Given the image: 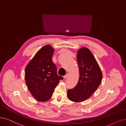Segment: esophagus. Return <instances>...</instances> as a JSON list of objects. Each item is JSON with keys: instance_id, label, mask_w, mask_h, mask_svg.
<instances>
[{"instance_id": "34e87169", "label": "esophagus", "mask_w": 126, "mask_h": 126, "mask_svg": "<svg viewBox=\"0 0 126 126\" xmlns=\"http://www.w3.org/2000/svg\"><path fill=\"white\" fill-rule=\"evenodd\" d=\"M68 76H69V74L67 73V74H66V75H65V76L63 77V78H64V79H66V78H67Z\"/></svg>"}]
</instances>
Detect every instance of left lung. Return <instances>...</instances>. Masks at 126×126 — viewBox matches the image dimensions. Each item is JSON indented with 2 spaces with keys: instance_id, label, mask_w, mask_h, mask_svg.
I'll return each instance as SVG.
<instances>
[{
  "instance_id": "8db88e82",
  "label": "left lung",
  "mask_w": 126,
  "mask_h": 126,
  "mask_svg": "<svg viewBox=\"0 0 126 126\" xmlns=\"http://www.w3.org/2000/svg\"><path fill=\"white\" fill-rule=\"evenodd\" d=\"M77 59L79 71L76 86L67 92V98L74 102L87 100L94 94L100 85L103 74L91 51L82 47L77 51Z\"/></svg>"
}]
</instances>
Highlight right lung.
I'll return each mask as SVG.
<instances>
[{"label":"right lung","mask_w":126,"mask_h":126,"mask_svg":"<svg viewBox=\"0 0 126 126\" xmlns=\"http://www.w3.org/2000/svg\"><path fill=\"white\" fill-rule=\"evenodd\" d=\"M54 49L50 45L40 48L27 64L25 69L26 85L34 99L38 102L48 101L55 88L63 78L58 76L52 61Z\"/></svg>","instance_id":"add662e5"}]
</instances>
